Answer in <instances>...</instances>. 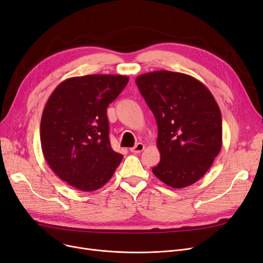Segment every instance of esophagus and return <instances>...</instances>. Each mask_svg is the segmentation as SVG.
<instances>
[{
    "instance_id": "esophagus-1",
    "label": "esophagus",
    "mask_w": 263,
    "mask_h": 263,
    "mask_svg": "<svg viewBox=\"0 0 263 263\" xmlns=\"http://www.w3.org/2000/svg\"><path fill=\"white\" fill-rule=\"evenodd\" d=\"M144 148H145V145H144L143 143H138V144L135 145L134 147H132L130 151H131L132 153H134V154H140L141 152L144 151Z\"/></svg>"
}]
</instances>
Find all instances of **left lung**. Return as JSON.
I'll use <instances>...</instances> for the list:
<instances>
[{
  "label": "left lung",
  "instance_id": "left-lung-1",
  "mask_svg": "<svg viewBox=\"0 0 263 263\" xmlns=\"http://www.w3.org/2000/svg\"><path fill=\"white\" fill-rule=\"evenodd\" d=\"M158 125L153 173L173 189L197 182L222 147V117L208 87L192 76L158 70L135 79Z\"/></svg>",
  "mask_w": 263,
  "mask_h": 263
}]
</instances>
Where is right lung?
<instances>
[{
  "instance_id": "1",
  "label": "right lung",
  "mask_w": 263,
  "mask_h": 263,
  "mask_svg": "<svg viewBox=\"0 0 263 263\" xmlns=\"http://www.w3.org/2000/svg\"><path fill=\"white\" fill-rule=\"evenodd\" d=\"M129 78L121 74L73 77L58 84L43 109L40 139L56 176L83 192L101 189L122 160L109 141L107 107Z\"/></svg>"
}]
</instances>
